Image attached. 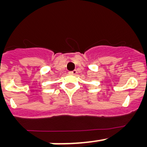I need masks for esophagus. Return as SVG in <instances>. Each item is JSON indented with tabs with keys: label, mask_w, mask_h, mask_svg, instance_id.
<instances>
[{
	"label": "esophagus",
	"mask_w": 147,
	"mask_h": 147,
	"mask_svg": "<svg viewBox=\"0 0 147 147\" xmlns=\"http://www.w3.org/2000/svg\"><path fill=\"white\" fill-rule=\"evenodd\" d=\"M69 73L70 74V75H76L77 74V70H72V71H70V72H69Z\"/></svg>",
	"instance_id": "34e87169"
}]
</instances>
